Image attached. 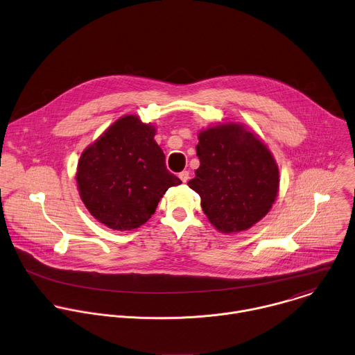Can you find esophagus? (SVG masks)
I'll list each match as a JSON object with an SVG mask.
<instances>
[{
  "label": "esophagus",
  "instance_id": "1",
  "mask_svg": "<svg viewBox=\"0 0 355 355\" xmlns=\"http://www.w3.org/2000/svg\"><path fill=\"white\" fill-rule=\"evenodd\" d=\"M178 177H180V180L185 184V182H188V180H189V171H181Z\"/></svg>",
  "mask_w": 355,
  "mask_h": 355
}]
</instances>
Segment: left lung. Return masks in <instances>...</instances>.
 Wrapping results in <instances>:
<instances>
[{"mask_svg":"<svg viewBox=\"0 0 355 355\" xmlns=\"http://www.w3.org/2000/svg\"><path fill=\"white\" fill-rule=\"evenodd\" d=\"M200 166L188 182L199 193L209 221L221 232L249 230L271 209L279 171L268 148L238 124H220L199 134Z\"/></svg>","mask_w":355,"mask_h":355,"instance_id":"1","label":"left lung"}]
</instances>
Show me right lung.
Masks as SVG:
<instances>
[{
	"mask_svg": "<svg viewBox=\"0 0 355 355\" xmlns=\"http://www.w3.org/2000/svg\"><path fill=\"white\" fill-rule=\"evenodd\" d=\"M153 137L155 127L137 116H124L80 157V196L89 213L112 230L130 231L145 224L166 191L181 184L167 170Z\"/></svg>",
	"mask_w": 355,
	"mask_h": 355,
	"instance_id": "obj_1",
	"label": "right lung"
}]
</instances>
